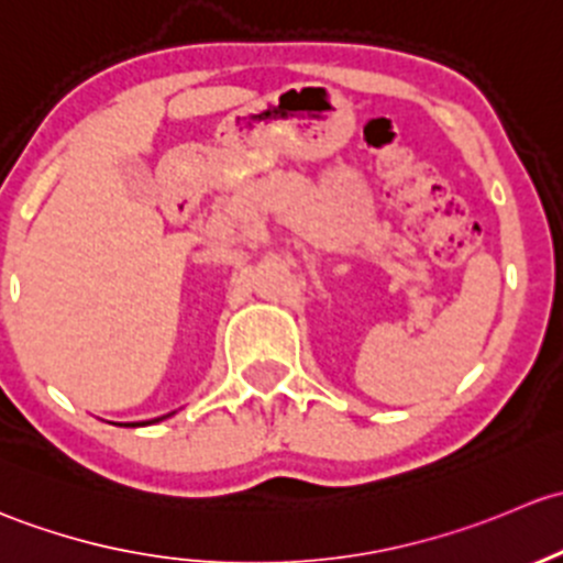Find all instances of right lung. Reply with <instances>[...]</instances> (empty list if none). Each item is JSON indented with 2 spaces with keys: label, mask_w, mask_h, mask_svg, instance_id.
Instances as JSON below:
<instances>
[{
  "label": "right lung",
  "mask_w": 563,
  "mask_h": 563,
  "mask_svg": "<svg viewBox=\"0 0 563 563\" xmlns=\"http://www.w3.org/2000/svg\"><path fill=\"white\" fill-rule=\"evenodd\" d=\"M156 420H162V417H156ZM132 426H135V422H132ZM143 426H146V422H143Z\"/></svg>",
  "instance_id": "add662e5"
}]
</instances>
